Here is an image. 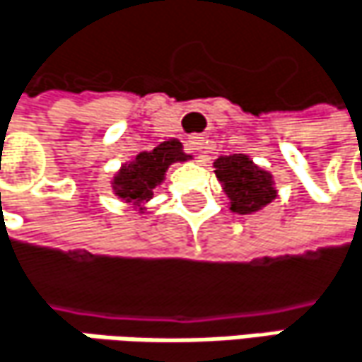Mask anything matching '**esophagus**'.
<instances>
[{
    "label": "esophagus",
    "instance_id": "34e87169",
    "mask_svg": "<svg viewBox=\"0 0 362 362\" xmlns=\"http://www.w3.org/2000/svg\"><path fill=\"white\" fill-rule=\"evenodd\" d=\"M189 150H202L204 148V137H198V135H194V137H189Z\"/></svg>",
    "mask_w": 362,
    "mask_h": 362
}]
</instances>
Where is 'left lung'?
Instances as JSON below:
<instances>
[{
	"instance_id": "obj_1",
	"label": "left lung",
	"mask_w": 362,
	"mask_h": 362,
	"mask_svg": "<svg viewBox=\"0 0 362 362\" xmlns=\"http://www.w3.org/2000/svg\"><path fill=\"white\" fill-rule=\"evenodd\" d=\"M214 173L223 181L225 192L231 200V210L240 214H250L275 198L273 179L269 173L260 170L248 156L233 154L221 156L214 162Z\"/></svg>"
}]
</instances>
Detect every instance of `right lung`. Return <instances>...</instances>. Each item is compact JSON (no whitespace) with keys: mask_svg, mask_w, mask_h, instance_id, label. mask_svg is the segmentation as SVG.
Segmentation results:
<instances>
[{"mask_svg":"<svg viewBox=\"0 0 362 362\" xmlns=\"http://www.w3.org/2000/svg\"><path fill=\"white\" fill-rule=\"evenodd\" d=\"M181 141L170 139L150 152H141L131 164H124L114 177V189L127 202L141 204L152 198V189L162 183L166 168L177 160H187Z\"/></svg>","mask_w":362,"mask_h":362,"instance_id":"1","label":"right lung"}]
</instances>
